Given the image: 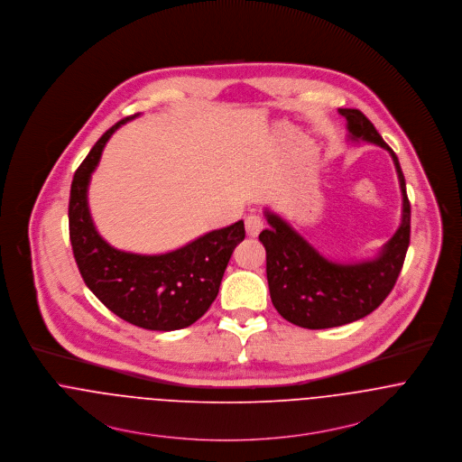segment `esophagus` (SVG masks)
Masks as SVG:
<instances>
[{
  "label": "esophagus",
  "mask_w": 462,
  "mask_h": 462,
  "mask_svg": "<svg viewBox=\"0 0 462 462\" xmlns=\"http://www.w3.org/2000/svg\"><path fill=\"white\" fill-rule=\"evenodd\" d=\"M245 223H246V234L250 237H256L262 232V228H263V219L260 216H256V214H250L245 219Z\"/></svg>",
  "instance_id": "34e87169"
}]
</instances>
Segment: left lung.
<instances>
[{
    "label": "left lung",
    "instance_id": "left-lung-1",
    "mask_svg": "<svg viewBox=\"0 0 462 462\" xmlns=\"http://www.w3.org/2000/svg\"><path fill=\"white\" fill-rule=\"evenodd\" d=\"M338 113L347 120L351 140L379 145L392 155L402 191V221L377 256L340 263L320 255L282 216L265 210L269 228L258 239L265 248L271 301L283 319L307 329L337 328L372 313L392 292L410 246L411 206L399 157L359 109L340 107Z\"/></svg>",
    "mask_w": 462,
    "mask_h": 462
}]
</instances>
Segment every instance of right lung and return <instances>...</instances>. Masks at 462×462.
<instances>
[{
    "mask_svg": "<svg viewBox=\"0 0 462 462\" xmlns=\"http://www.w3.org/2000/svg\"><path fill=\"white\" fill-rule=\"evenodd\" d=\"M138 115L107 129L76 170L69 200V234L79 273L104 307L138 328L173 331L197 322L212 305L228 260L246 232L241 219L161 255L120 252L104 241L88 210L90 177L111 134Z\"/></svg>",
    "mask_w": 462,
    "mask_h": 462,
    "instance_id": "right-lung-1",
    "label": "right lung"
}]
</instances>
